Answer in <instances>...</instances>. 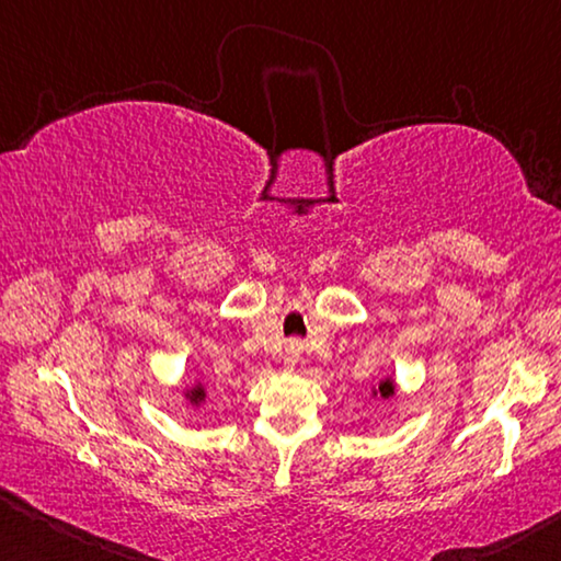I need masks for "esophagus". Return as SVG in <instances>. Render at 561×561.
<instances>
[{
	"label": "esophagus",
	"instance_id": "34e87169",
	"mask_svg": "<svg viewBox=\"0 0 561 561\" xmlns=\"http://www.w3.org/2000/svg\"><path fill=\"white\" fill-rule=\"evenodd\" d=\"M299 358H301V346L299 344H291L287 348V354H284V366H287L289 371H294V366L299 364Z\"/></svg>",
	"mask_w": 561,
	"mask_h": 561
}]
</instances>
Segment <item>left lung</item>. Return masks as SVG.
<instances>
[{
  "instance_id": "left-lung-1",
  "label": "left lung",
  "mask_w": 561,
  "mask_h": 561,
  "mask_svg": "<svg viewBox=\"0 0 561 561\" xmlns=\"http://www.w3.org/2000/svg\"><path fill=\"white\" fill-rule=\"evenodd\" d=\"M371 393H374V398H376V396H381V398H391V396L396 393V381H393L391 376H386L381 383L371 388Z\"/></svg>"
}]
</instances>
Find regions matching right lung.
Masks as SVG:
<instances>
[{
    "instance_id": "obj_1",
    "label": "right lung",
    "mask_w": 561,
    "mask_h": 561,
    "mask_svg": "<svg viewBox=\"0 0 561 561\" xmlns=\"http://www.w3.org/2000/svg\"><path fill=\"white\" fill-rule=\"evenodd\" d=\"M183 396L187 398V403L190 405H195V408H201L203 403H205V398H207V391H205V386L197 381L193 388H185L183 391Z\"/></svg>"
}]
</instances>
